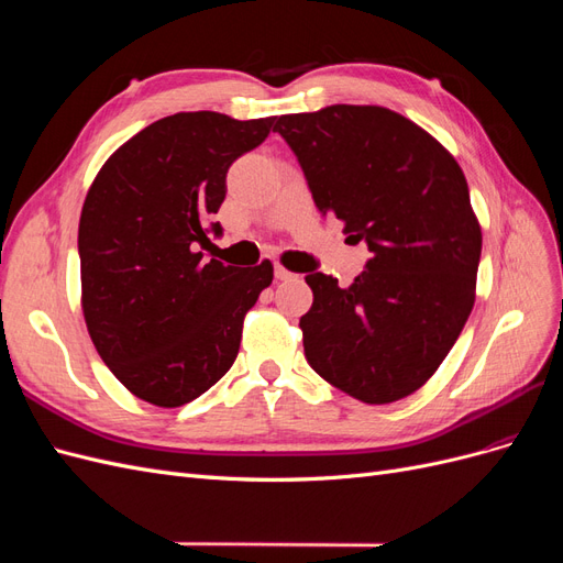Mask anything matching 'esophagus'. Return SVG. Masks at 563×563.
Instances as JSON below:
<instances>
[{"mask_svg": "<svg viewBox=\"0 0 563 563\" xmlns=\"http://www.w3.org/2000/svg\"><path fill=\"white\" fill-rule=\"evenodd\" d=\"M294 277V272H288L286 267H282V265H277L275 267V279H279V282H286V279H291Z\"/></svg>", "mask_w": 563, "mask_h": 563, "instance_id": "1", "label": "esophagus"}]
</instances>
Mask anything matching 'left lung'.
<instances>
[{
    "label": "left lung",
    "instance_id": "1",
    "mask_svg": "<svg viewBox=\"0 0 563 563\" xmlns=\"http://www.w3.org/2000/svg\"><path fill=\"white\" fill-rule=\"evenodd\" d=\"M321 216H335L371 258L352 286L323 272L300 317L305 360L364 404L413 395L446 360L474 305L482 228L451 152L378 106L282 114Z\"/></svg>",
    "mask_w": 563,
    "mask_h": 563
}]
</instances>
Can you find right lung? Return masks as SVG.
Here are the masks:
<instances>
[{
    "label": "right lung",
    "instance_id": "right-lung-1",
    "mask_svg": "<svg viewBox=\"0 0 563 563\" xmlns=\"http://www.w3.org/2000/svg\"><path fill=\"white\" fill-rule=\"evenodd\" d=\"M275 117L240 122L178 112L145 126L100 168L79 218L81 310L100 360L135 397L164 408L225 376L272 263L207 258L228 168ZM211 255V253H209Z\"/></svg>",
    "mask_w": 563,
    "mask_h": 563
}]
</instances>
